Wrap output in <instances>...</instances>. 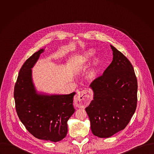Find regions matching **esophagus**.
I'll return each mask as SVG.
<instances>
[{
	"instance_id": "esophagus-1",
	"label": "esophagus",
	"mask_w": 154,
	"mask_h": 154,
	"mask_svg": "<svg viewBox=\"0 0 154 154\" xmlns=\"http://www.w3.org/2000/svg\"><path fill=\"white\" fill-rule=\"evenodd\" d=\"M89 98L90 97L87 91L83 90L76 94L74 98V102L77 107L79 108H84L88 105Z\"/></svg>"
}]
</instances>
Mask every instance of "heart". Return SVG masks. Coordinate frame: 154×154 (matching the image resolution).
<instances>
[{"label": "heart", "instance_id": "b5f03b06", "mask_svg": "<svg viewBox=\"0 0 154 154\" xmlns=\"http://www.w3.org/2000/svg\"><path fill=\"white\" fill-rule=\"evenodd\" d=\"M95 54V50L94 48H88L81 53V55L78 56L77 62L78 63L82 64L86 62H88L91 59ZM103 65L102 57L98 55L95 56L92 61V65L87 73V76L89 80L94 81L99 76L101 68Z\"/></svg>", "mask_w": 154, "mask_h": 154}]
</instances>
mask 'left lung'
I'll list each match as a JSON object with an SVG mask.
<instances>
[{"label":"left lung","mask_w":154,"mask_h":154,"mask_svg":"<svg viewBox=\"0 0 154 154\" xmlns=\"http://www.w3.org/2000/svg\"><path fill=\"white\" fill-rule=\"evenodd\" d=\"M112 61L103 75L90 85L93 100L85 111L92 133L109 137L129 123L137 106V82L127 57L113 45Z\"/></svg>","instance_id":"8db88e82"}]
</instances>
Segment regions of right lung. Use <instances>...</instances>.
<instances>
[{"mask_svg": "<svg viewBox=\"0 0 154 154\" xmlns=\"http://www.w3.org/2000/svg\"><path fill=\"white\" fill-rule=\"evenodd\" d=\"M44 48L28 59L20 70L14 88L18 116L27 131L39 139L59 142L66 137L67 121L75 112V92L69 94H50L37 91L32 69Z\"/></svg>", "mask_w": 154, "mask_h": 154, "instance_id": "right-lung-1", "label": "right lung"}]
</instances>
